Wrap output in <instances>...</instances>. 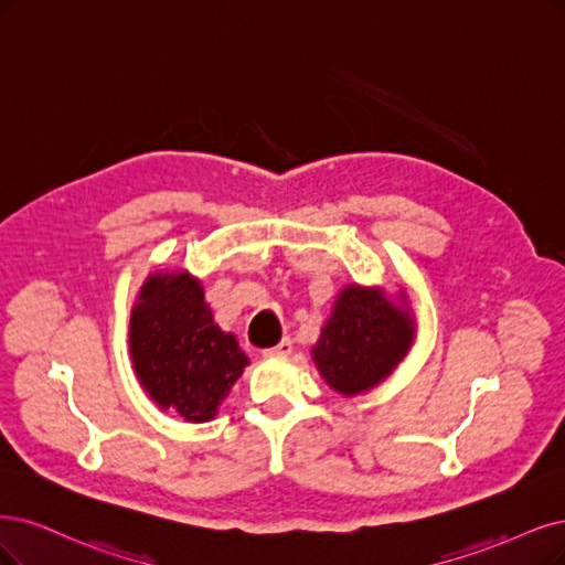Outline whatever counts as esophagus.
<instances>
[{
  "label": "esophagus",
  "mask_w": 565,
  "mask_h": 565,
  "mask_svg": "<svg viewBox=\"0 0 565 565\" xmlns=\"http://www.w3.org/2000/svg\"><path fill=\"white\" fill-rule=\"evenodd\" d=\"M290 351H294V344H290V340H281L277 347L265 349L263 353H265V356H290Z\"/></svg>",
  "instance_id": "1"
}]
</instances>
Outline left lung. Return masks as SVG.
I'll return each instance as SVG.
<instances>
[{
  "mask_svg": "<svg viewBox=\"0 0 565 565\" xmlns=\"http://www.w3.org/2000/svg\"><path fill=\"white\" fill-rule=\"evenodd\" d=\"M395 305L382 288L349 284L311 347L326 384L340 395H359L384 382L414 340V319L405 305Z\"/></svg>",
  "mask_w": 565,
  "mask_h": 565,
  "instance_id": "obj_1",
  "label": "left lung"
}]
</instances>
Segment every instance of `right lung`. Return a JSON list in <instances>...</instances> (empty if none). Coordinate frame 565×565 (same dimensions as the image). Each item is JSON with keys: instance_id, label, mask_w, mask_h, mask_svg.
Listing matches in <instances>:
<instances>
[{"instance_id": "right-lung-1", "label": "right lung", "mask_w": 565, "mask_h": 565, "mask_svg": "<svg viewBox=\"0 0 565 565\" xmlns=\"http://www.w3.org/2000/svg\"><path fill=\"white\" fill-rule=\"evenodd\" d=\"M130 356L151 401L193 424L214 419L248 365L188 271H156L143 281L130 317Z\"/></svg>"}]
</instances>
